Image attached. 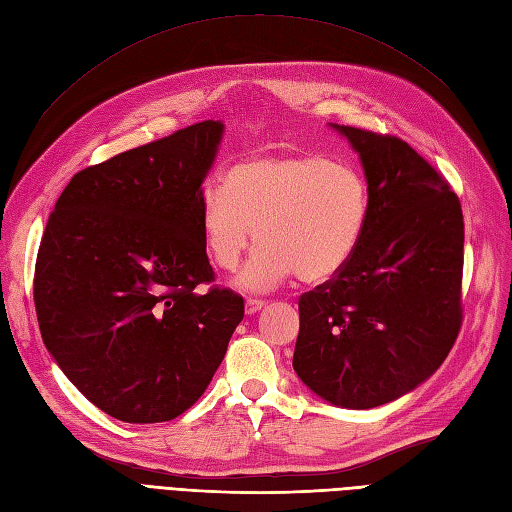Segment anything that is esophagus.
Instances as JSON below:
<instances>
[{
	"label": "esophagus",
	"mask_w": 512,
	"mask_h": 512,
	"mask_svg": "<svg viewBox=\"0 0 512 512\" xmlns=\"http://www.w3.org/2000/svg\"><path fill=\"white\" fill-rule=\"evenodd\" d=\"M267 303L265 301H262V299H247L245 301V314H256V312H260V309L262 307H265Z\"/></svg>",
	"instance_id": "obj_1"
}]
</instances>
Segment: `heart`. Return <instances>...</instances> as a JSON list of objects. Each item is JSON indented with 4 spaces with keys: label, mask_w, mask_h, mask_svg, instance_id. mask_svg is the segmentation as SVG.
<instances>
[{
    "label": "heart",
    "mask_w": 512,
    "mask_h": 512,
    "mask_svg": "<svg viewBox=\"0 0 512 512\" xmlns=\"http://www.w3.org/2000/svg\"><path fill=\"white\" fill-rule=\"evenodd\" d=\"M369 215L363 177L324 156H262L232 166L224 188L200 196V235L215 267L232 271L260 241L237 286L269 290L301 275L324 282L342 271L359 247Z\"/></svg>",
    "instance_id": "1"
}]
</instances>
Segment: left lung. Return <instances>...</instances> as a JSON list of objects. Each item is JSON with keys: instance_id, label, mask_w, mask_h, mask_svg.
<instances>
[{"instance_id": "1", "label": "left lung", "mask_w": 512, "mask_h": 512, "mask_svg": "<svg viewBox=\"0 0 512 512\" xmlns=\"http://www.w3.org/2000/svg\"><path fill=\"white\" fill-rule=\"evenodd\" d=\"M329 126L359 153L369 215L333 280L301 294L292 367L339 408L389 404L433 376L461 327L457 194L397 136Z\"/></svg>"}]
</instances>
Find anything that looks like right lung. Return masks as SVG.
Wrapping results in <instances>:
<instances>
[{"mask_svg": "<svg viewBox=\"0 0 512 512\" xmlns=\"http://www.w3.org/2000/svg\"><path fill=\"white\" fill-rule=\"evenodd\" d=\"M200 121L76 173L36 260L42 342L91 404L123 423H164L205 393L243 320L213 282L200 196L222 143Z\"/></svg>", "mask_w": 512, "mask_h": 512, "instance_id": "1", "label": "right lung"}]
</instances>
